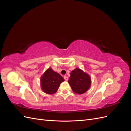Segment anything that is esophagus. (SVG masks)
I'll return each instance as SVG.
<instances>
[{
	"mask_svg": "<svg viewBox=\"0 0 131 131\" xmlns=\"http://www.w3.org/2000/svg\"><path fill=\"white\" fill-rule=\"evenodd\" d=\"M64 80H66V81H67L68 80V78L67 77H66V76H64Z\"/></svg>",
	"mask_w": 131,
	"mask_h": 131,
	"instance_id": "esophagus-1",
	"label": "esophagus"
}]
</instances>
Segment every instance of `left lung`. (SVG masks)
Listing matches in <instances>:
<instances>
[{
	"label": "left lung",
	"instance_id": "1",
	"mask_svg": "<svg viewBox=\"0 0 131 131\" xmlns=\"http://www.w3.org/2000/svg\"><path fill=\"white\" fill-rule=\"evenodd\" d=\"M68 83L74 92L81 94L89 90L91 86V78L88 74L79 68L70 73Z\"/></svg>",
	"mask_w": 131,
	"mask_h": 131
}]
</instances>
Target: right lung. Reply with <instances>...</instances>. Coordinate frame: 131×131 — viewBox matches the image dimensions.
<instances>
[{"label":"right lung","instance_id":"obj_1","mask_svg":"<svg viewBox=\"0 0 131 131\" xmlns=\"http://www.w3.org/2000/svg\"><path fill=\"white\" fill-rule=\"evenodd\" d=\"M64 80L61 75L49 68L41 78V86L43 92L53 94L57 92L59 85Z\"/></svg>","mask_w":131,"mask_h":131}]
</instances>
